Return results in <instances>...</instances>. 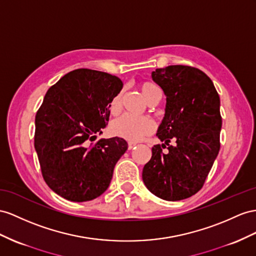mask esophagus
Wrapping results in <instances>:
<instances>
[{"mask_svg": "<svg viewBox=\"0 0 256 256\" xmlns=\"http://www.w3.org/2000/svg\"><path fill=\"white\" fill-rule=\"evenodd\" d=\"M135 146H136V144H135V142H128V149H130H130H133Z\"/></svg>", "mask_w": 256, "mask_h": 256, "instance_id": "obj_1", "label": "esophagus"}]
</instances>
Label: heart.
I'll use <instances>...</instances> for the list:
<instances>
[{"label": "heart", "instance_id": "1", "mask_svg": "<svg viewBox=\"0 0 256 256\" xmlns=\"http://www.w3.org/2000/svg\"><path fill=\"white\" fill-rule=\"evenodd\" d=\"M140 90L147 102H149L154 94L160 93L159 88L154 84L150 82H142L140 84ZM121 100H122V93H118L109 104V111L111 114H118L121 110ZM154 130V123L146 118H134L130 116H123L119 119L114 120L110 126V132L112 135L121 137L130 142H138L142 140L144 137L152 134Z\"/></svg>", "mask_w": 256, "mask_h": 256}]
</instances>
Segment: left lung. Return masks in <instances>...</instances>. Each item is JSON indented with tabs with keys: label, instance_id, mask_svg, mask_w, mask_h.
Wrapping results in <instances>:
<instances>
[{
	"label": "left lung",
	"instance_id": "obj_1",
	"mask_svg": "<svg viewBox=\"0 0 256 256\" xmlns=\"http://www.w3.org/2000/svg\"><path fill=\"white\" fill-rule=\"evenodd\" d=\"M152 80L166 97L164 118L156 136L175 146L162 152L152 147V159L142 168L150 192L166 201H178L198 192L220 152L222 116L220 96L204 72L175 64L156 69Z\"/></svg>",
	"mask_w": 256,
	"mask_h": 256
}]
</instances>
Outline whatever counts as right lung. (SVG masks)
<instances>
[{
	"mask_svg": "<svg viewBox=\"0 0 256 256\" xmlns=\"http://www.w3.org/2000/svg\"><path fill=\"white\" fill-rule=\"evenodd\" d=\"M123 83L106 72L76 69L50 88L36 116L34 148L45 182L62 198L84 202L107 190L128 149L120 137L96 140Z\"/></svg>",
	"mask_w": 256,
	"mask_h": 256,
	"instance_id": "right-lung-1",
	"label": "right lung"
}]
</instances>
